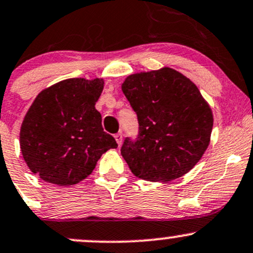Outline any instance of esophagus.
Here are the masks:
<instances>
[{
    "label": "esophagus",
    "instance_id": "34e87169",
    "mask_svg": "<svg viewBox=\"0 0 253 253\" xmlns=\"http://www.w3.org/2000/svg\"><path fill=\"white\" fill-rule=\"evenodd\" d=\"M114 137H115V140H116V143H118V145L120 146L121 143H122V134H121V133H116Z\"/></svg>",
    "mask_w": 253,
    "mask_h": 253
}]
</instances>
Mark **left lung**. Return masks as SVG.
I'll use <instances>...</instances> for the list:
<instances>
[{"label":"left lung","mask_w":253,"mask_h":253,"mask_svg":"<svg viewBox=\"0 0 253 253\" xmlns=\"http://www.w3.org/2000/svg\"><path fill=\"white\" fill-rule=\"evenodd\" d=\"M122 92L138 116L139 133L121 155L135 176L154 182L181 177L208 149L213 118L201 91L173 68L131 74Z\"/></svg>","instance_id":"1"}]
</instances>
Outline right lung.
Here are the masks:
<instances>
[{"label":"right lung","mask_w":253,"mask_h":253,"mask_svg":"<svg viewBox=\"0 0 253 253\" xmlns=\"http://www.w3.org/2000/svg\"><path fill=\"white\" fill-rule=\"evenodd\" d=\"M103 86L99 78H72L36 97L20 128L21 154L33 174L50 184H78L104 152L118 148L95 108Z\"/></svg>","instance_id":"add662e5"}]
</instances>
